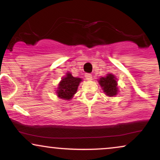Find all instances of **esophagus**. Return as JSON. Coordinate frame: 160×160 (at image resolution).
Segmentation results:
<instances>
[{
    "instance_id": "obj_1",
    "label": "esophagus",
    "mask_w": 160,
    "mask_h": 160,
    "mask_svg": "<svg viewBox=\"0 0 160 160\" xmlns=\"http://www.w3.org/2000/svg\"><path fill=\"white\" fill-rule=\"evenodd\" d=\"M85 78L87 80H92V74H86Z\"/></svg>"
}]
</instances>
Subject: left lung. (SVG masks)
<instances>
[{"mask_svg":"<svg viewBox=\"0 0 160 160\" xmlns=\"http://www.w3.org/2000/svg\"><path fill=\"white\" fill-rule=\"evenodd\" d=\"M98 81L106 95L114 97L118 94L117 79L113 74H108L105 77H102Z\"/></svg>","mask_w":160,"mask_h":160,"instance_id":"left-lung-1","label":"left lung"}]
</instances>
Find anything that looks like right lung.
I'll return each instance as SVG.
<instances>
[{
  "label": "right lung",
  "instance_id": "obj_1",
  "mask_svg": "<svg viewBox=\"0 0 160 160\" xmlns=\"http://www.w3.org/2000/svg\"><path fill=\"white\" fill-rule=\"evenodd\" d=\"M80 78H74L71 72H67L58 83L56 91L57 96L64 100H71L78 91V86L82 82Z\"/></svg>",
  "mask_w": 160,
  "mask_h": 160
}]
</instances>
